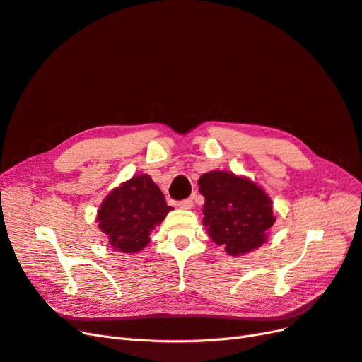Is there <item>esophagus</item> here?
<instances>
[{
    "mask_svg": "<svg viewBox=\"0 0 362 362\" xmlns=\"http://www.w3.org/2000/svg\"><path fill=\"white\" fill-rule=\"evenodd\" d=\"M178 206L182 208V210H192L193 208V199H184V201H180L178 202Z\"/></svg>",
    "mask_w": 362,
    "mask_h": 362,
    "instance_id": "34e87169",
    "label": "esophagus"
}]
</instances>
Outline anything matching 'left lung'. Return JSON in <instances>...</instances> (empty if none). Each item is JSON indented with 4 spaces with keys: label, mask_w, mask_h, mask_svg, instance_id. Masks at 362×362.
I'll use <instances>...</instances> for the list:
<instances>
[{
    "label": "left lung",
    "mask_w": 362,
    "mask_h": 362,
    "mask_svg": "<svg viewBox=\"0 0 362 362\" xmlns=\"http://www.w3.org/2000/svg\"><path fill=\"white\" fill-rule=\"evenodd\" d=\"M205 198L204 226L217 246L238 257L258 249L275 223L272 199L259 185L233 172H206L198 181Z\"/></svg>",
    "instance_id": "left-lung-1"
}]
</instances>
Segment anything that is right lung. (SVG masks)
<instances>
[{"label": "right lung", "mask_w": 362, "mask_h": 362, "mask_svg": "<svg viewBox=\"0 0 362 362\" xmlns=\"http://www.w3.org/2000/svg\"><path fill=\"white\" fill-rule=\"evenodd\" d=\"M170 210L149 175H134L107 194L96 222L115 250L134 254L148 246L152 229Z\"/></svg>", "instance_id": "add662e5"}]
</instances>
